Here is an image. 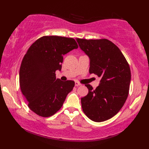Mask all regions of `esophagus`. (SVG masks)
I'll return each mask as SVG.
<instances>
[{
	"label": "esophagus",
	"instance_id": "obj_1",
	"mask_svg": "<svg viewBox=\"0 0 149 149\" xmlns=\"http://www.w3.org/2000/svg\"><path fill=\"white\" fill-rule=\"evenodd\" d=\"M75 86H81V84H80V83H79L78 82H75Z\"/></svg>",
	"mask_w": 149,
	"mask_h": 149
}]
</instances>
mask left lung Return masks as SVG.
Masks as SVG:
<instances>
[{"label": "left lung", "instance_id": "1", "mask_svg": "<svg viewBox=\"0 0 149 149\" xmlns=\"http://www.w3.org/2000/svg\"><path fill=\"white\" fill-rule=\"evenodd\" d=\"M80 49L90 59V74L101 78L93 90L90 84L86 96L81 98L83 112L94 122L111 118L121 109L128 97L131 70L118 47L107 39L77 38Z\"/></svg>", "mask_w": 149, "mask_h": 149}]
</instances>
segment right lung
<instances>
[{"label": "right lung", "mask_w": 149, "mask_h": 149, "mask_svg": "<svg viewBox=\"0 0 149 149\" xmlns=\"http://www.w3.org/2000/svg\"><path fill=\"white\" fill-rule=\"evenodd\" d=\"M77 48L72 38L46 36L28 49L21 63L19 81L28 106L38 115H54L73 90L74 81H62L55 73L61 70L63 55Z\"/></svg>", "instance_id": "add662e5"}]
</instances>
